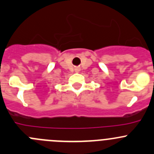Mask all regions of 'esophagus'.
<instances>
[{
  "label": "esophagus",
  "mask_w": 154,
  "mask_h": 154,
  "mask_svg": "<svg viewBox=\"0 0 154 154\" xmlns=\"http://www.w3.org/2000/svg\"><path fill=\"white\" fill-rule=\"evenodd\" d=\"M79 71H80V69H79V68H77V69H76V71H77V72H78Z\"/></svg>",
  "instance_id": "obj_1"
}]
</instances>
